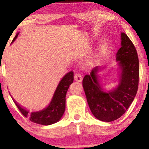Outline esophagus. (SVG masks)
Listing matches in <instances>:
<instances>
[{
	"instance_id": "obj_1",
	"label": "esophagus",
	"mask_w": 149,
	"mask_h": 149,
	"mask_svg": "<svg viewBox=\"0 0 149 149\" xmlns=\"http://www.w3.org/2000/svg\"><path fill=\"white\" fill-rule=\"evenodd\" d=\"M82 79H83V78H82V76L80 74V73H75L74 80H76V81L81 82Z\"/></svg>"
}]
</instances>
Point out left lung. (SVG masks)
Segmentation results:
<instances>
[{"label":"left lung","instance_id":"8db88e82","mask_svg":"<svg viewBox=\"0 0 149 149\" xmlns=\"http://www.w3.org/2000/svg\"><path fill=\"white\" fill-rule=\"evenodd\" d=\"M121 69L119 84L112 91L106 92L98 81L96 66L85 75L83 86L91 112L97 119L111 122L121 117L129 108L137 92L139 66L134 44L125 33H121V47L116 54Z\"/></svg>","mask_w":149,"mask_h":149}]
</instances>
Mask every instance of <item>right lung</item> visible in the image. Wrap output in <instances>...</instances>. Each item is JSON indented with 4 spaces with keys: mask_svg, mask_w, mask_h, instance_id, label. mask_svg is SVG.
<instances>
[{
    "mask_svg": "<svg viewBox=\"0 0 149 149\" xmlns=\"http://www.w3.org/2000/svg\"><path fill=\"white\" fill-rule=\"evenodd\" d=\"M18 34L19 33L15 36L14 39L13 40V42L15 41ZM73 82V72L70 71L66 73L59 82L49 106L39 111L29 113V111L26 110L21 106L19 105L15 100L13 101L19 111L25 117H28L31 122L42 125H49L58 122L62 117L65 111V107H66V92H67L70 85Z\"/></svg>",
    "mask_w": 149,
    "mask_h": 149,
    "instance_id": "obj_1",
    "label": "right lung"
}]
</instances>
